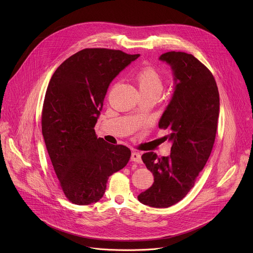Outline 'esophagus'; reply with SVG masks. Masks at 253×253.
Instances as JSON below:
<instances>
[{
	"label": "esophagus",
	"mask_w": 253,
	"mask_h": 253,
	"mask_svg": "<svg viewBox=\"0 0 253 253\" xmlns=\"http://www.w3.org/2000/svg\"><path fill=\"white\" fill-rule=\"evenodd\" d=\"M131 160L133 162H136V163H141L142 162V159H141V155L137 152H133L131 154Z\"/></svg>",
	"instance_id": "esophagus-1"
}]
</instances>
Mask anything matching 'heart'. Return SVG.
Returning <instances> with one entry per match:
<instances>
[{
	"label": "heart",
	"instance_id": "b5f03b06",
	"mask_svg": "<svg viewBox=\"0 0 253 253\" xmlns=\"http://www.w3.org/2000/svg\"><path fill=\"white\" fill-rule=\"evenodd\" d=\"M135 80L141 94L159 95L163 88V78L160 72L154 67L147 66L140 69L135 76Z\"/></svg>",
	"mask_w": 253,
	"mask_h": 253
}]
</instances>
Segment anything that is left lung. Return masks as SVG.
I'll return each instance as SVG.
<instances>
[{
  "instance_id": "left-lung-1",
  "label": "left lung",
  "mask_w": 253,
  "mask_h": 253,
  "mask_svg": "<svg viewBox=\"0 0 253 253\" xmlns=\"http://www.w3.org/2000/svg\"><path fill=\"white\" fill-rule=\"evenodd\" d=\"M159 59L171 66L176 84L159 121V128L169 132L172 147L167 157H158L154 152L142 155L154 182L138 195V200L166 208L187 195L211 154L219 116V93L209 69L193 55L171 51Z\"/></svg>"
}]
</instances>
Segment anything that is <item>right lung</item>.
<instances>
[{
    "label": "right lung",
    "instance_id": "1",
    "mask_svg": "<svg viewBox=\"0 0 253 253\" xmlns=\"http://www.w3.org/2000/svg\"><path fill=\"white\" fill-rule=\"evenodd\" d=\"M140 55L88 48L65 60L53 74L44 99L42 134L59 184L77 205L99 201L108 178L124 168L131 151L95 132L112 80Z\"/></svg>",
    "mask_w": 253,
    "mask_h": 253
}]
</instances>
